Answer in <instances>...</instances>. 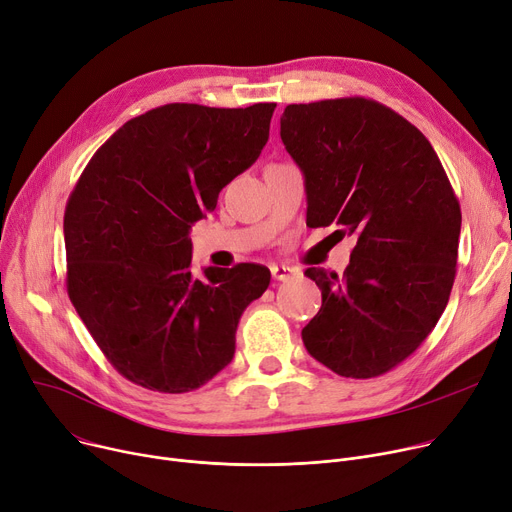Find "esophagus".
I'll list each match as a JSON object with an SVG mask.
<instances>
[{
	"label": "esophagus",
	"mask_w": 512,
	"mask_h": 512,
	"mask_svg": "<svg viewBox=\"0 0 512 512\" xmlns=\"http://www.w3.org/2000/svg\"><path fill=\"white\" fill-rule=\"evenodd\" d=\"M270 275H273L275 281H289L297 275V268H291V266H285V264H273L270 266Z\"/></svg>",
	"instance_id": "34e87169"
}]
</instances>
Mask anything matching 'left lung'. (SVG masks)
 Here are the masks:
<instances>
[{"instance_id":"obj_1","label":"left lung","mask_w":512,"mask_h":512,"mask_svg":"<svg viewBox=\"0 0 512 512\" xmlns=\"http://www.w3.org/2000/svg\"><path fill=\"white\" fill-rule=\"evenodd\" d=\"M281 140L304 173L308 227L337 225L357 244L322 291L302 339L345 378L399 366L432 333L457 273L461 206L428 138L372 99L287 105Z\"/></svg>"}]
</instances>
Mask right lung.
<instances>
[{
	"label": "right lung",
	"mask_w": 512,
	"mask_h": 512,
	"mask_svg": "<svg viewBox=\"0 0 512 512\" xmlns=\"http://www.w3.org/2000/svg\"><path fill=\"white\" fill-rule=\"evenodd\" d=\"M277 103H169L119 128L90 159L64 215L68 295L109 364L159 393H190L235 353L270 270L192 273L190 229L262 153Z\"/></svg>",
	"instance_id": "obj_1"
}]
</instances>
